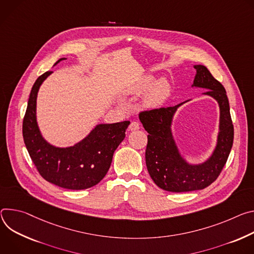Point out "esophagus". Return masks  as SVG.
I'll use <instances>...</instances> for the list:
<instances>
[{"label": "esophagus", "instance_id": "obj_1", "mask_svg": "<svg viewBox=\"0 0 254 254\" xmlns=\"http://www.w3.org/2000/svg\"><path fill=\"white\" fill-rule=\"evenodd\" d=\"M139 128H140V125H139V123L136 122V121H132V122L130 123V125H129V130H130V131H135V130H138Z\"/></svg>", "mask_w": 254, "mask_h": 254}]
</instances>
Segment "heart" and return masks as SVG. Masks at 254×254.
Here are the masks:
<instances>
[{
  "label": "heart",
  "mask_w": 254,
  "mask_h": 254,
  "mask_svg": "<svg viewBox=\"0 0 254 254\" xmlns=\"http://www.w3.org/2000/svg\"><path fill=\"white\" fill-rule=\"evenodd\" d=\"M153 82V76L144 75L139 78L132 89V92L135 94H141L149 90L144 98V105L148 108H157L161 106L171 94L170 84L166 80L159 79L154 84Z\"/></svg>",
  "instance_id": "b5f03b06"
}]
</instances>
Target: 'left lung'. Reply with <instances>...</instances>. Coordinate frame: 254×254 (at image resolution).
<instances>
[{"label":"left lung","mask_w":254,"mask_h":254,"mask_svg":"<svg viewBox=\"0 0 254 254\" xmlns=\"http://www.w3.org/2000/svg\"><path fill=\"white\" fill-rule=\"evenodd\" d=\"M194 68L196 74L192 86L207 89L204 94L216 99L220 106L218 143L207 162L201 165L188 164L181 157L173 139L172 120L177 109L184 103L139 113V119L148 132L145 150L147 171L155 185L168 191H190L209 187L220 176L233 145L234 127L225 88L206 66L194 65Z\"/></svg>","instance_id":"8db88e82"}]
</instances>
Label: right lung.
Returning <instances> with one entry per match:
<instances>
[{"instance_id": "1", "label": "right lung", "mask_w": 254, "mask_h": 254, "mask_svg": "<svg viewBox=\"0 0 254 254\" xmlns=\"http://www.w3.org/2000/svg\"><path fill=\"white\" fill-rule=\"evenodd\" d=\"M51 72L46 71L36 79L28 100L22 128L26 148L36 170L47 182L67 190L92 188L108 173L113 154L125 138L130 122L98 125L87 138L72 147L51 146L40 135L36 123L37 92Z\"/></svg>"}]
</instances>
